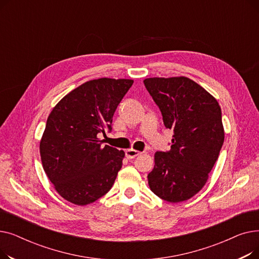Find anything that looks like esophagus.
<instances>
[{
	"label": "esophagus",
	"instance_id": "34e87169",
	"mask_svg": "<svg viewBox=\"0 0 259 259\" xmlns=\"http://www.w3.org/2000/svg\"><path fill=\"white\" fill-rule=\"evenodd\" d=\"M125 154H126V157L127 158H134L135 156H138V155H140V154H142L140 151H137V150H134V149H128V150H126V152H125Z\"/></svg>",
	"mask_w": 259,
	"mask_h": 259
}]
</instances>
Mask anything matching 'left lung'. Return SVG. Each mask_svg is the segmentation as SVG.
<instances>
[{"mask_svg":"<svg viewBox=\"0 0 259 259\" xmlns=\"http://www.w3.org/2000/svg\"><path fill=\"white\" fill-rule=\"evenodd\" d=\"M144 84L173 130L169 151H157L148 174L151 191L169 202L187 200L208 181L225 140L222 109L212 95L185 76L150 77Z\"/></svg>","mask_w":259,"mask_h":259,"instance_id":"left-lung-1","label":"left lung"}]
</instances>
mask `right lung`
<instances>
[{"label": "right lung", "mask_w": 259, "mask_h": 259, "mask_svg": "<svg viewBox=\"0 0 259 259\" xmlns=\"http://www.w3.org/2000/svg\"><path fill=\"white\" fill-rule=\"evenodd\" d=\"M132 79L102 77L86 81L52 109L39 143L45 173L58 193L85 206L104 196L114 184L124 151L98 139L111 131L116 108Z\"/></svg>", "instance_id": "obj_1"}]
</instances>
